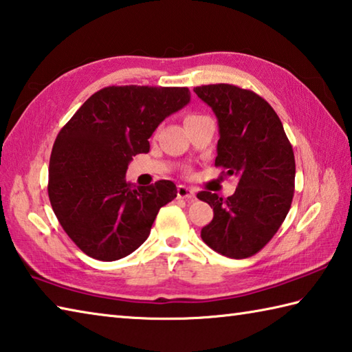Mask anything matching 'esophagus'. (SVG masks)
<instances>
[{
    "instance_id": "1",
    "label": "esophagus",
    "mask_w": 352,
    "mask_h": 352,
    "mask_svg": "<svg viewBox=\"0 0 352 352\" xmlns=\"http://www.w3.org/2000/svg\"><path fill=\"white\" fill-rule=\"evenodd\" d=\"M177 197L178 198H184V199H192V198L195 197V190L188 188V186L180 184L177 188Z\"/></svg>"
}]
</instances>
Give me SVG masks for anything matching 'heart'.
I'll return each mask as SVG.
<instances>
[{"label":"heart","instance_id":"heart-1","mask_svg":"<svg viewBox=\"0 0 352 352\" xmlns=\"http://www.w3.org/2000/svg\"><path fill=\"white\" fill-rule=\"evenodd\" d=\"M194 116H197V114H190V116H189V117H194ZM189 117H188V119H189Z\"/></svg>","mask_w":352,"mask_h":352}]
</instances>
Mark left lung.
<instances>
[{"instance_id":"obj_1","label":"left lung","mask_w":352,"mask_h":352,"mask_svg":"<svg viewBox=\"0 0 352 352\" xmlns=\"http://www.w3.org/2000/svg\"><path fill=\"white\" fill-rule=\"evenodd\" d=\"M194 91L218 119L215 166L239 178L235 194L226 199L208 190L197 194L213 208V219L201 229V238L227 258H250L274 236L292 208V143L270 103L250 89L215 84Z\"/></svg>"}]
</instances>
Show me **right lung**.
I'll use <instances>...</instances> for the list:
<instances>
[{
  "instance_id": "obj_1",
  "label": "right lung",
  "mask_w": 352,
  "mask_h": 352,
  "mask_svg": "<svg viewBox=\"0 0 352 352\" xmlns=\"http://www.w3.org/2000/svg\"><path fill=\"white\" fill-rule=\"evenodd\" d=\"M189 100L186 87H107L59 131L48 198L62 229L88 256H128L149 236L162 206L177 197L169 180L134 188L125 174L134 155L149 153L155 128Z\"/></svg>"
}]
</instances>
